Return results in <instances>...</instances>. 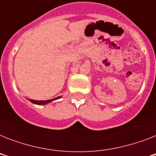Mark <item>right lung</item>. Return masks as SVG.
Returning a JSON list of instances; mask_svg holds the SVG:
<instances>
[{
    "instance_id": "obj_1",
    "label": "right lung",
    "mask_w": 156,
    "mask_h": 156,
    "mask_svg": "<svg viewBox=\"0 0 156 156\" xmlns=\"http://www.w3.org/2000/svg\"><path fill=\"white\" fill-rule=\"evenodd\" d=\"M61 96H58V97L54 98L52 100H29V101H30L31 103L35 104H38V105H44V104H47L48 103H51L52 101H54V100H58L60 99Z\"/></svg>"
}]
</instances>
